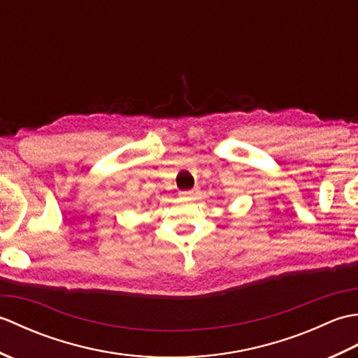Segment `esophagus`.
I'll return each instance as SVG.
<instances>
[{
  "label": "esophagus",
  "instance_id": "1",
  "mask_svg": "<svg viewBox=\"0 0 358 358\" xmlns=\"http://www.w3.org/2000/svg\"><path fill=\"white\" fill-rule=\"evenodd\" d=\"M199 191H200L199 187H194V189H189V191H183V192H180V195L183 196V199H189V200H192V199H195L196 195H199Z\"/></svg>",
  "mask_w": 358,
  "mask_h": 358
}]
</instances>
